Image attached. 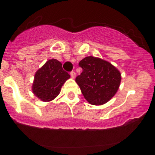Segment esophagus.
I'll return each instance as SVG.
<instances>
[{"label":"esophagus","mask_w":155,"mask_h":155,"mask_svg":"<svg viewBox=\"0 0 155 155\" xmlns=\"http://www.w3.org/2000/svg\"><path fill=\"white\" fill-rule=\"evenodd\" d=\"M75 75H76V74H75L74 71H71V77L72 78H74Z\"/></svg>","instance_id":"esophagus-1"}]
</instances>
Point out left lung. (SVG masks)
I'll return each mask as SVG.
<instances>
[{
    "label": "left lung",
    "mask_w": 155,
    "mask_h": 155,
    "mask_svg": "<svg viewBox=\"0 0 155 155\" xmlns=\"http://www.w3.org/2000/svg\"><path fill=\"white\" fill-rule=\"evenodd\" d=\"M82 73L75 79L84 98L91 105L108 102L118 91L121 74L113 64L92 56L79 62Z\"/></svg>",
    "instance_id": "1"
}]
</instances>
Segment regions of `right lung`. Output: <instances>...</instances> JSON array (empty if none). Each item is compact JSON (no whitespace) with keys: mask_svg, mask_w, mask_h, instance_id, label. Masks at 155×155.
<instances>
[{"mask_svg":"<svg viewBox=\"0 0 155 155\" xmlns=\"http://www.w3.org/2000/svg\"><path fill=\"white\" fill-rule=\"evenodd\" d=\"M70 78L63 70L62 64L51 59L35 72L31 90L42 102H50L60 94L63 84Z\"/></svg>","mask_w":155,"mask_h":155,"instance_id":"right-lung-1","label":"right lung"}]
</instances>
